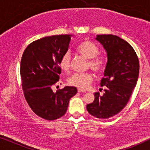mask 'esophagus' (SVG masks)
<instances>
[{"label":"esophagus","instance_id":"esophagus-1","mask_svg":"<svg viewBox=\"0 0 150 150\" xmlns=\"http://www.w3.org/2000/svg\"><path fill=\"white\" fill-rule=\"evenodd\" d=\"M78 92H79V93H86V91H85V90H83V89H78Z\"/></svg>","mask_w":150,"mask_h":150}]
</instances>
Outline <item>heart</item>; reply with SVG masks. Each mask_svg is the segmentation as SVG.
Instances as JSON below:
<instances>
[{"label":"heart","mask_w":150,"mask_h":150,"mask_svg":"<svg viewBox=\"0 0 150 150\" xmlns=\"http://www.w3.org/2000/svg\"><path fill=\"white\" fill-rule=\"evenodd\" d=\"M78 52L82 56L88 59L87 66L94 72L100 74L105 70L106 59L104 57L99 55V48L93 42L85 41L77 48ZM71 56L69 52H65L59 60V67L63 71H67L70 67ZM93 81V76L89 71L83 73H75L68 79V83L71 86L81 89H86Z\"/></svg>","instance_id":"heart-1"}]
</instances>
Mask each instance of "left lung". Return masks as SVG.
I'll list each match as a JSON object with an SVG mask.
<instances>
[{
	"label": "left lung",
	"instance_id": "8db88e82",
	"mask_svg": "<svg viewBox=\"0 0 150 150\" xmlns=\"http://www.w3.org/2000/svg\"><path fill=\"white\" fill-rule=\"evenodd\" d=\"M107 52L108 62L100 85L102 96L95 93V100L87 105V111L96 117L108 119L119 113L129 101L137 85L139 61L130 44L113 35H98L96 38Z\"/></svg>",
	"mask_w": 150,
	"mask_h": 150
}]
</instances>
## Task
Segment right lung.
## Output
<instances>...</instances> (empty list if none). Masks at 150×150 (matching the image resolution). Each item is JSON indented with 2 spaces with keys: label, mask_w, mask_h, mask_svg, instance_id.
<instances>
[{
  "label": "right lung",
  "mask_w": 150,
  "mask_h": 150,
  "mask_svg": "<svg viewBox=\"0 0 150 150\" xmlns=\"http://www.w3.org/2000/svg\"><path fill=\"white\" fill-rule=\"evenodd\" d=\"M71 35H59L34 41L26 47L20 62L24 98L33 111L48 121L57 120L67 111L69 101L77 93L75 87L52 91L59 80V60L68 50Z\"/></svg>",
  "instance_id": "1"
}]
</instances>
